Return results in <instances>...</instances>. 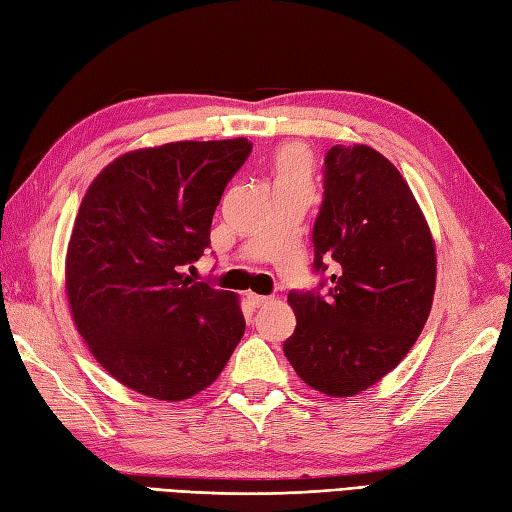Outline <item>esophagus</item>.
Returning <instances> with one entry per match:
<instances>
[{
    "instance_id": "34e87169",
    "label": "esophagus",
    "mask_w": 512,
    "mask_h": 512,
    "mask_svg": "<svg viewBox=\"0 0 512 512\" xmlns=\"http://www.w3.org/2000/svg\"><path fill=\"white\" fill-rule=\"evenodd\" d=\"M246 299L253 307H261L272 301V296H264V294H255V292H246Z\"/></svg>"
}]
</instances>
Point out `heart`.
I'll list each match as a JSON object with an SVG mask.
<instances>
[{"label":"heart","mask_w":512,"mask_h":512,"mask_svg":"<svg viewBox=\"0 0 512 512\" xmlns=\"http://www.w3.org/2000/svg\"><path fill=\"white\" fill-rule=\"evenodd\" d=\"M277 178H307V152L301 146H285L275 154Z\"/></svg>","instance_id":"b5f03b06"}]
</instances>
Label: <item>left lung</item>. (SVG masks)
<instances>
[{
	"instance_id": "left-lung-1",
	"label": "left lung",
	"mask_w": 512,
	"mask_h": 512,
	"mask_svg": "<svg viewBox=\"0 0 512 512\" xmlns=\"http://www.w3.org/2000/svg\"><path fill=\"white\" fill-rule=\"evenodd\" d=\"M314 268L336 261L327 299L290 292L294 334L283 353L303 382L353 397L417 342L436 290V246L401 172L371 146H334L314 224Z\"/></svg>"
}]
</instances>
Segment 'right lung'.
<instances>
[{"label":"right lung","mask_w":512,"mask_h":512,"mask_svg":"<svg viewBox=\"0 0 512 512\" xmlns=\"http://www.w3.org/2000/svg\"><path fill=\"white\" fill-rule=\"evenodd\" d=\"M251 148L237 137L130 150L80 202L65 255L69 312L104 371L141 395H198L244 336L240 299L185 268L209 246L224 187Z\"/></svg>","instance_id":"obj_1"}]
</instances>
